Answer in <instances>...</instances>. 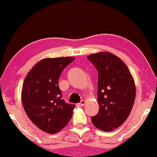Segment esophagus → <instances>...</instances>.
<instances>
[{
  "instance_id": "1",
  "label": "esophagus",
  "mask_w": 157,
  "mask_h": 157,
  "mask_svg": "<svg viewBox=\"0 0 157 157\" xmlns=\"http://www.w3.org/2000/svg\"><path fill=\"white\" fill-rule=\"evenodd\" d=\"M85 103H86V101H85V100H81L80 102L79 103H77V106L78 107H82V106H83L85 105Z\"/></svg>"
}]
</instances>
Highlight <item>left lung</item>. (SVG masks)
<instances>
[{
  "mask_svg": "<svg viewBox=\"0 0 157 157\" xmlns=\"http://www.w3.org/2000/svg\"><path fill=\"white\" fill-rule=\"evenodd\" d=\"M98 71V113L91 117L94 125L104 131L121 126L130 115L136 86L128 67L118 57L98 52L87 57Z\"/></svg>",
  "mask_w": 157,
  "mask_h": 157,
  "instance_id": "left-lung-1",
  "label": "left lung"
}]
</instances>
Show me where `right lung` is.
Masks as SVG:
<instances>
[{
    "instance_id": "obj_1",
    "label": "right lung",
    "mask_w": 157,
    "mask_h": 157,
    "mask_svg": "<svg viewBox=\"0 0 157 157\" xmlns=\"http://www.w3.org/2000/svg\"><path fill=\"white\" fill-rule=\"evenodd\" d=\"M74 60L72 57L43 59L24 79L21 91L24 110L34 125L48 133H58L72 117L75 105L62 99L58 78Z\"/></svg>"
}]
</instances>
